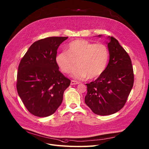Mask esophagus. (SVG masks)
Listing matches in <instances>:
<instances>
[{
  "instance_id": "obj_1",
  "label": "esophagus",
  "mask_w": 149,
  "mask_h": 149,
  "mask_svg": "<svg viewBox=\"0 0 149 149\" xmlns=\"http://www.w3.org/2000/svg\"><path fill=\"white\" fill-rule=\"evenodd\" d=\"M79 83H80L79 81H75V80H71V81H70V84H71V85H75V84H78Z\"/></svg>"
}]
</instances>
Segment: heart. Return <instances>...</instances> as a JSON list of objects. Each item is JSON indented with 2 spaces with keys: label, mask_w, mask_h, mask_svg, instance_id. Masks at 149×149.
Listing matches in <instances>:
<instances>
[{
  "label": "heart",
  "mask_w": 149,
  "mask_h": 149,
  "mask_svg": "<svg viewBox=\"0 0 149 149\" xmlns=\"http://www.w3.org/2000/svg\"><path fill=\"white\" fill-rule=\"evenodd\" d=\"M109 58V50L104 44L77 40L69 45L68 52L57 55L56 61L65 74L69 73L77 65L78 67L72 72L74 79H93L105 71Z\"/></svg>",
  "instance_id": "b5f03b06"
}]
</instances>
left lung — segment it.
Returning a JSON list of instances; mask_svg holds the SVG:
<instances>
[{
	"label": "left lung",
	"instance_id": "1",
	"mask_svg": "<svg viewBox=\"0 0 149 149\" xmlns=\"http://www.w3.org/2000/svg\"><path fill=\"white\" fill-rule=\"evenodd\" d=\"M108 38L109 61L105 71L95 81L86 84L88 92L85 103L93 113L99 115H111L121 110L126 104L134 82L129 54L116 38Z\"/></svg>",
	"mask_w": 149,
	"mask_h": 149
}]
</instances>
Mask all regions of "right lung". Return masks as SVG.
<instances>
[{
    "label": "right lung",
    "mask_w": 149,
    "mask_h": 149,
    "mask_svg": "<svg viewBox=\"0 0 149 149\" xmlns=\"http://www.w3.org/2000/svg\"><path fill=\"white\" fill-rule=\"evenodd\" d=\"M68 37H50L35 42L22 58L17 75V91L33 115L46 117L57 111L70 80L59 70L57 49Z\"/></svg>",
    "instance_id": "obj_1"
}]
</instances>
